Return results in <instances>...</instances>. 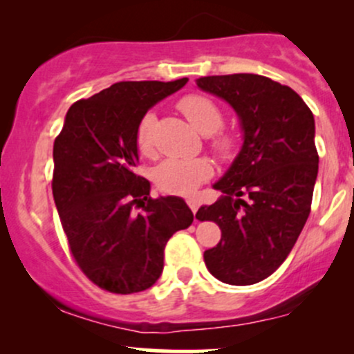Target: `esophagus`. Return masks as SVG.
<instances>
[{"instance_id": "34e87169", "label": "esophagus", "mask_w": 354, "mask_h": 354, "mask_svg": "<svg viewBox=\"0 0 354 354\" xmlns=\"http://www.w3.org/2000/svg\"><path fill=\"white\" fill-rule=\"evenodd\" d=\"M186 203H188V206L191 208V211H193V213L196 214L198 206H200V200H198L196 196H189V198H186Z\"/></svg>"}]
</instances>
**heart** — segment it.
<instances>
[{
    "instance_id": "heart-1",
    "label": "heart",
    "mask_w": 354,
    "mask_h": 354,
    "mask_svg": "<svg viewBox=\"0 0 354 354\" xmlns=\"http://www.w3.org/2000/svg\"><path fill=\"white\" fill-rule=\"evenodd\" d=\"M178 106L188 121L203 135L214 133L223 123V113L209 98L201 95H188L180 100ZM156 116L153 111L145 113L136 128V146L143 154L153 151V128ZM234 146V140L230 135H219L214 140V148L218 153L230 154ZM213 173V166L206 158H169L158 166L156 183L166 193L186 194L191 193L203 181L208 180Z\"/></svg>"
}]
</instances>
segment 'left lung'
<instances>
[{
  "label": "left lung",
  "mask_w": 354,
  "mask_h": 354,
  "mask_svg": "<svg viewBox=\"0 0 354 354\" xmlns=\"http://www.w3.org/2000/svg\"><path fill=\"white\" fill-rule=\"evenodd\" d=\"M198 88L225 100L243 133L239 153L213 188L221 196L198 209L221 239L205 251L209 273L234 286L273 274L310 216L318 178L315 118L298 93L266 76H205Z\"/></svg>",
  "instance_id": "1"
}]
</instances>
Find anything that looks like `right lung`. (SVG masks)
Listing matches in <instances>:
<instances>
[{
	"instance_id": "1",
	"label": "right lung",
	"mask_w": 354,
	"mask_h": 354,
	"mask_svg": "<svg viewBox=\"0 0 354 354\" xmlns=\"http://www.w3.org/2000/svg\"><path fill=\"white\" fill-rule=\"evenodd\" d=\"M186 83L188 78L115 83L71 104L55 140L53 198L73 258L111 293L151 288L163 273L168 239L193 223L183 198L153 200L149 181L135 173L138 123Z\"/></svg>"
}]
</instances>
